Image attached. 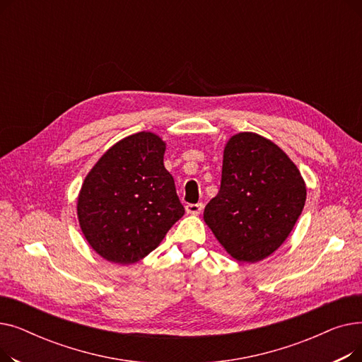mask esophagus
Segmentation results:
<instances>
[{"instance_id": "esophagus-1", "label": "esophagus", "mask_w": 362, "mask_h": 362, "mask_svg": "<svg viewBox=\"0 0 362 362\" xmlns=\"http://www.w3.org/2000/svg\"><path fill=\"white\" fill-rule=\"evenodd\" d=\"M204 208V204L202 202H198V204H187L185 206V210L187 214H192V216H198Z\"/></svg>"}]
</instances>
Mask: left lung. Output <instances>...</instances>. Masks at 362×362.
<instances>
[{"label":"left lung","mask_w":362,"mask_h":362,"mask_svg":"<svg viewBox=\"0 0 362 362\" xmlns=\"http://www.w3.org/2000/svg\"><path fill=\"white\" fill-rule=\"evenodd\" d=\"M307 199L298 167L274 142L252 132L227 141L218 194L204 221L238 262L272 255L291 235Z\"/></svg>","instance_id":"1"}]
</instances>
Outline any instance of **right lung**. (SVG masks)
<instances>
[{"label":"right lung","instance_id":"1","mask_svg":"<svg viewBox=\"0 0 362 362\" xmlns=\"http://www.w3.org/2000/svg\"><path fill=\"white\" fill-rule=\"evenodd\" d=\"M164 152L158 135L139 132L114 144L85 177L78 218L104 259L126 265L145 258L185 214Z\"/></svg>","mask_w":362,"mask_h":362}]
</instances>
